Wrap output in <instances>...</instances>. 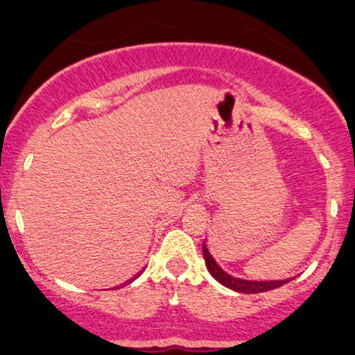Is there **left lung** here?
Returning <instances> with one entry per match:
<instances>
[{
    "instance_id": "1",
    "label": "left lung",
    "mask_w": 355,
    "mask_h": 355,
    "mask_svg": "<svg viewBox=\"0 0 355 355\" xmlns=\"http://www.w3.org/2000/svg\"><path fill=\"white\" fill-rule=\"evenodd\" d=\"M203 257H205V264L207 269H209L210 275L220 283V285L227 286V288L234 290V292L240 293H262V292H269V290L279 288L282 285H285L286 282H245V279H238L230 276L227 272H224L223 269L217 266V262L214 261V257L210 255L209 248L205 247L203 243Z\"/></svg>"
}]
</instances>
